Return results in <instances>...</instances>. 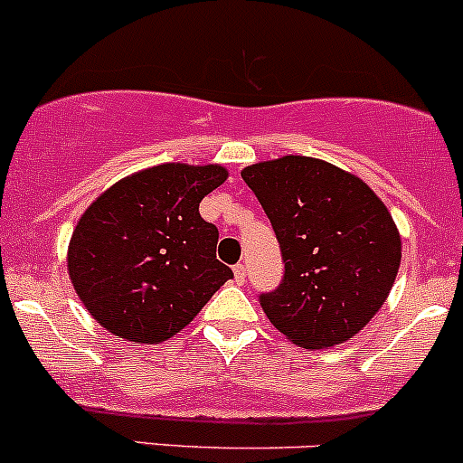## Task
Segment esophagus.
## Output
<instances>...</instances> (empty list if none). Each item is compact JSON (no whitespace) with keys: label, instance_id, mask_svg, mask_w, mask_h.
<instances>
[{"label":"esophagus","instance_id":"obj_1","mask_svg":"<svg viewBox=\"0 0 463 463\" xmlns=\"http://www.w3.org/2000/svg\"><path fill=\"white\" fill-rule=\"evenodd\" d=\"M234 281H236V284H243V281H245V266H243V263L234 266Z\"/></svg>","mask_w":463,"mask_h":463}]
</instances>
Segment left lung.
Instances as JSON below:
<instances>
[{
  "instance_id": "left-lung-1",
  "label": "left lung",
  "mask_w": 463,
  "mask_h": 463,
  "mask_svg": "<svg viewBox=\"0 0 463 463\" xmlns=\"http://www.w3.org/2000/svg\"><path fill=\"white\" fill-rule=\"evenodd\" d=\"M270 218L284 279L263 293V314L295 345L323 350L354 336L382 309L398 275L402 241L366 182L311 156L243 168Z\"/></svg>"
}]
</instances>
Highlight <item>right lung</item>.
<instances>
[{"mask_svg":"<svg viewBox=\"0 0 463 463\" xmlns=\"http://www.w3.org/2000/svg\"><path fill=\"white\" fill-rule=\"evenodd\" d=\"M229 177L218 163H163L113 184L79 218L68 272L88 314L116 336L163 343L182 332L232 270L200 202Z\"/></svg>","mask_w":463,"mask_h":463,"instance_id":"1","label":"right lung"}]
</instances>
